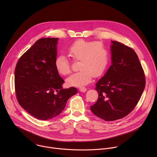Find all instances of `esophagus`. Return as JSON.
Here are the masks:
<instances>
[{
	"label": "esophagus",
	"instance_id": "1",
	"mask_svg": "<svg viewBox=\"0 0 157 157\" xmlns=\"http://www.w3.org/2000/svg\"><path fill=\"white\" fill-rule=\"evenodd\" d=\"M86 90H87V89H86L85 87H81L79 88V91H80L81 92H82V93L86 92Z\"/></svg>",
	"mask_w": 157,
	"mask_h": 157
}]
</instances>
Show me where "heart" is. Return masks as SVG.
Masks as SVG:
<instances>
[{
  "label": "heart",
  "mask_w": 157,
  "mask_h": 157,
  "mask_svg": "<svg viewBox=\"0 0 157 157\" xmlns=\"http://www.w3.org/2000/svg\"><path fill=\"white\" fill-rule=\"evenodd\" d=\"M67 51L73 59L79 60L80 70L66 79L69 86H85L91 81L93 76L98 77L104 73L109 62V52L102 43L78 40ZM55 66L61 75H66L71 71L69 61L63 55L56 57Z\"/></svg>",
  "instance_id": "obj_1"
}]
</instances>
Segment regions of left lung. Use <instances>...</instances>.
I'll list each match as a JSON object with an SVG mask.
<instances>
[{"label": "left lung", "mask_w": 157, "mask_h": 157, "mask_svg": "<svg viewBox=\"0 0 157 157\" xmlns=\"http://www.w3.org/2000/svg\"><path fill=\"white\" fill-rule=\"evenodd\" d=\"M112 64L96 84L99 97L92 113L105 121L122 119L134 109L145 86V78L136 53L124 44L111 41Z\"/></svg>", "instance_id": "8db88e82"}]
</instances>
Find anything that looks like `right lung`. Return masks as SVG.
<instances>
[{
	"label": "right lung",
	"mask_w": 157,
	"mask_h": 157,
	"mask_svg": "<svg viewBox=\"0 0 157 157\" xmlns=\"http://www.w3.org/2000/svg\"><path fill=\"white\" fill-rule=\"evenodd\" d=\"M59 38L37 40L19 59L15 70V89L19 104L35 118L58 116L76 88L63 89L64 81L55 69Z\"/></svg>",
	"instance_id": "obj_1"
}]
</instances>
